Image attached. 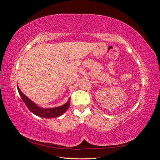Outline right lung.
Instances as JSON below:
<instances>
[{
    "label": "right lung",
    "instance_id": "right-lung-1",
    "mask_svg": "<svg viewBox=\"0 0 160 160\" xmlns=\"http://www.w3.org/2000/svg\"><path fill=\"white\" fill-rule=\"evenodd\" d=\"M17 89L18 93L21 97L24 103H25L28 109L30 110L31 112L35 115L38 116V117L43 118H55L63 114L68 109L70 105V98L68 99V101L64 105H62L59 107L52 108H42L39 106H38L36 103L33 102L29 98L22 93V92L19 89L17 85Z\"/></svg>",
    "mask_w": 160,
    "mask_h": 160
}]
</instances>
